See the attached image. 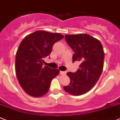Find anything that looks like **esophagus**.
<instances>
[{
	"label": "esophagus",
	"mask_w": 120,
	"mask_h": 120,
	"mask_svg": "<svg viewBox=\"0 0 120 120\" xmlns=\"http://www.w3.org/2000/svg\"><path fill=\"white\" fill-rule=\"evenodd\" d=\"M60 74H61V75H66V71H60Z\"/></svg>",
	"instance_id": "1"
}]
</instances>
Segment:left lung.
<instances>
[{
    "mask_svg": "<svg viewBox=\"0 0 120 120\" xmlns=\"http://www.w3.org/2000/svg\"><path fill=\"white\" fill-rule=\"evenodd\" d=\"M65 39L74 52L73 62L81 63L76 71L67 73L70 82L64 90L71 95L80 96L89 91L99 79L104 66V50L99 40L88 34L65 35Z\"/></svg>",
    "mask_w": 120,
    "mask_h": 120,
    "instance_id": "1",
    "label": "left lung"
}]
</instances>
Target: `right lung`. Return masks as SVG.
<instances>
[{
	"label": "right lung",
	"mask_w": 120,
	"mask_h": 120,
	"mask_svg": "<svg viewBox=\"0 0 120 120\" xmlns=\"http://www.w3.org/2000/svg\"><path fill=\"white\" fill-rule=\"evenodd\" d=\"M64 36L38 30L29 34L20 44L16 54L15 71L17 79L24 91L39 97L48 92L52 80L60 70L43 67V59L50 54L55 43Z\"/></svg>",
	"instance_id": "right-lung-1"
}]
</instances>
